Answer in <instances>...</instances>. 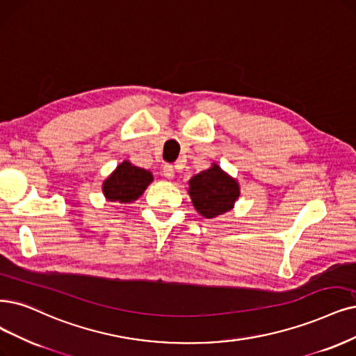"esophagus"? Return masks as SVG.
<instances>
[{
    "label": "esophagus",
    "instance_id": "34e87169",
    "mask_svg": "<svg viewBox=\"0 0 356 356\" xmlns=\"http://www.w3.org/2000/svg\"><path fill=\"white\" fill-rule=\"evenodd\" d=\"M163 175H164V177L168 179V180L173 179V177H175V168H173V165H171V164H165V165L163 167Z\"/></svg>",
    "mask_w": 356,
    "mask_h": 356
}]
</instances>
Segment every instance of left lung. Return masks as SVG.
<instances>
[{
    "mask_svg": "<svg viewBox=\"0 0 356 356\" xmlns=\"http://www.w3.org/2000/svg\"><path fill=\"white\" fill-rule=\"evenodd\" d=\"M188 193L196 211L205 218H214L234 207V201L241 195V186L238 180L213 163L211 167L189 180Z\"/></svg>",
    "mask_w": 356,
    "mask_h": 356,
    "instance_id": "8db88e82",
    "label": "left lung"
}]
</instances>
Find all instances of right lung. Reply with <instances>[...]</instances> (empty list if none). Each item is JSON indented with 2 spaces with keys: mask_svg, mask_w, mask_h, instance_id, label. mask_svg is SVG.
I'll return each mask as SVG.
<instances>
[{
  "mask_svg": "<svg viewBox=\"0 0 356 356\" xmlns=\"http://www.w3.org/2000/svg\"><path fill=\"white\" fill-rule=\"evenodd\" d=\"M152 180L154 176L149 170L136 167L124 160L104 180L102 192L108 202L130 204L139 198Z\"/></svg>",
  "mask_w": 356,
  "mask_h": 356,
  "instance_id": "1",
  "label": "right lung"
}]
</instances>
